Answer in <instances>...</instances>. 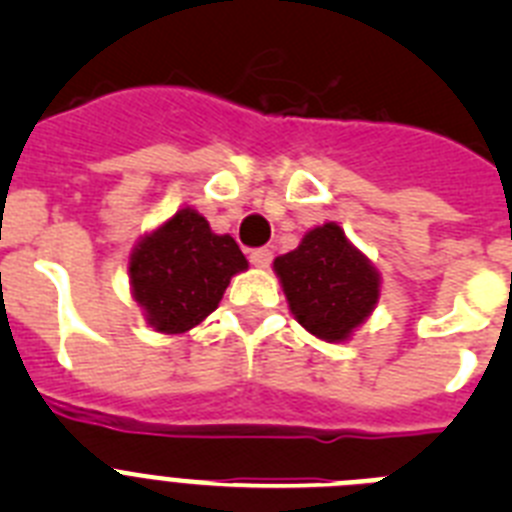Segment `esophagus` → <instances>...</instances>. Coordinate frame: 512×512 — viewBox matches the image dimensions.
I'll list each match as a JSON object with an SVG mask.
<instances>
[{"label":"esophagus","mask_w":512,"mask_h":512,"mask_svg":"<svg viewBox=\"0 0 512 512\" xmlns=\"http://www.w3.org/2000/svg\"><path fill=\"white\" fill-rule=\"evenodd\" d=\"M248 259H251L253 266H259V269H266V266L271 264V251H269V248H253Z\"/></svg>","instance_id":"1"}]
</instances>
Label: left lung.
Returning a JSON list of instances; mask_svg holds the SVG:
<instances>
[{
    "label": "left lung",
    "mask_w": 512,
    "mask_h": 512,
    "mask_svg": "<svg viewBox=\"0 0 512 512\" xmlns=\"http://www.w3.org/2000/svg\"><path fill=\"white\" fill-rule=\"evenodd\" d=\"M289 310L312 336L346 341L379 300V274L336 223L312 228L274 261Z\"/></svg>",
    "instance_id": "8db88e82"
}]
</instances>
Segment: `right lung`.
<instances>
[{
  "label": "right lung",
  "instance_id": "obj_1",
  "mask_svg": "<svg viewBox=\"0 0 512 512\" xmlns=\"http://www.w3.org/2000/svg\"><path fill=\"white\" fill-rule=\"evenodd\" d=\"M248 269L230 235H217L192 207L176 212L130 253L133 297L158 333H184L220 305L230 277Z\"/></svg>",
  "mask_w": 512,
  "mask_h": 512
}]
</instances>
